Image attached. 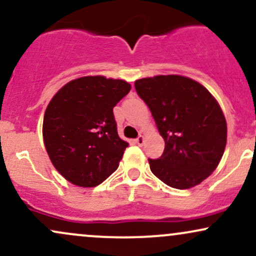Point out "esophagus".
<instances>
[{
	"instance_id": "esophagus-1",
	"label": "esophagus",
	"mask_w": 256,
	"mask_h": 256,
	"mask_svg": "<svg viewBox=\"0 0 256 256\" xmlns=\"http://www.w3.org/2000/svg\"><path fill=\"white\" fill-rule=\"evenodd\" d=\"M136 143H137L138 146H143V144H144V137H143L142 134H140V136L136 138Z\"/></svg>"
}]
</instances>
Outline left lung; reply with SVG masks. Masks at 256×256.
Wrapping results in <instances>:
<instances>
[{
	"mask_svg": "<svg viewBox=\"0 0 256 256\" xmlns=\"http://www.w3.org/2000/svg\"><path fill=\"white\" fill-rule=\"evenodd\" d=\"M158 132L165 150L148 158L152 172L176 189H189L210 176L224 154L228 126L216 100L204 85L177 74L134 82Z\"/></svg>",
	"mask_w": 256,
	"mask_h": 256,
	"instance_id": "obj_1",
	"label": "left lung"
}]
</instances>
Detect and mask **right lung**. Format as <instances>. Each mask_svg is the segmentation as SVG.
Segmentation results:
<instances>
[{
    "label": "right lung",
    "instance_id": "right-lung-1",
    "mask_svg": "<svg viewBox=\"0 0 256 256\" xmlns=\"http://www.w3.org/2000/svg\"><path fill=\"white\" fill-rule=\"evenodd\" d=\"M131 90L122 79L82 77L64 85L43 119L46 152L72 184L92 188L118 168L128 142L119 137L113 108Z\"/></svg>",
    "mask_w": 256,
    "mask_h": 256
}]
</instances>
